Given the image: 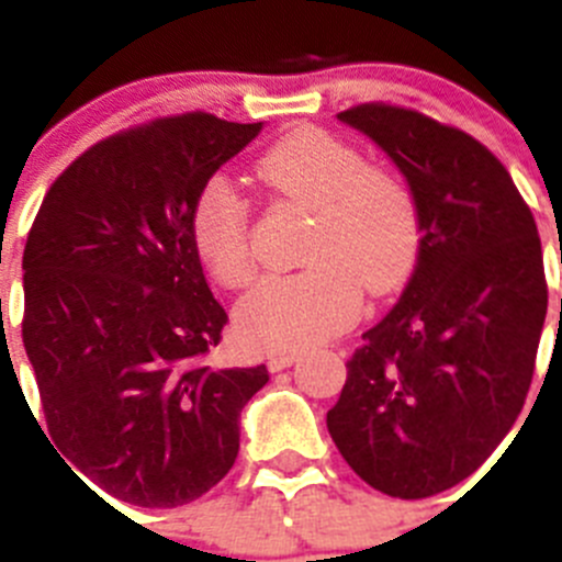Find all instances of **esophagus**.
Here are the masks:
<instances>
[{
	"label": "esophagus",
	"instance_id": "obj_1",
	"mask_svg": "<svg viewBox=\"0 0 562 562\" xmlns=\"http://www.w3.org/2000/svg\"><path fill=\"white\" fill-rule=\"evenodd\" d=\"M295 360H297L295 351H272V355L267 357V366H270V371H284L290 369Z\"/></svg>",
	"mask_w": 562,
	"mask_h": 562
}]
</instances>
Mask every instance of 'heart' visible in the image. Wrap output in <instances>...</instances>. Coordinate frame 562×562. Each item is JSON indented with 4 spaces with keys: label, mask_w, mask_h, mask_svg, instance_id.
<instances>
[{
    "label": "heart",
    "mask_w": 562,
    "mask_h": 562,
    "mask_svg": "<svg viewBox=\"0 0 562 562\" xmlns=\"http://www.w3.org/2000/svg\"><path fill=\"white\" fill-rule=\"evenodd\" d=\"M276 193L312 211L304 261L267 276L236 306L238 335L256 349L295 351L335 337L360 315L362 292L385 295L408 278L419 252V202L400 173L324 128L286 134L258 162ZM191 238L220 284L245 286L256 272L250 207L213 177L191 211Z\"/></svg>",
    "instance_id": "b5f03b06"
}]
</instances>
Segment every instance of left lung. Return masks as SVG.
Instances as JSON below:
<instances>
[{"label": "left lung", "instance_id": "1", "mask_svg": "<svg viewBox=\"0 0 562 562\" xmlns=\"http://www.w3.org/2000/svg\"><path fill=\"white\" fill-rule=\"evenodd\" d=\"M337 117L405 173L422 238L400 304L346 362L326 428L366 484L430 498L473 475L524 411L549 306L538 225L473 134L382 101Z\"/></svg>", "mask_w": 562, "mask_h": 562}]
</instances>
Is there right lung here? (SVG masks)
Wrapping results in <instances>:
<instances>
[{
	"instance_id": "right-lung-1",
	"label": "right lung",
	"mask_w": 562,
	"mask_h": 562,
	"mask_svg": "<svg viewBox=\"0 0 562 562\" xmlns=\"http://www.w3.org/2000/svg\"><path fill=\"white\" fill-rule=\"evenodd\" d=\"M258 132L186 112L109 134L58 173L27 233L22 340L47 434L126 504L171 509L220 484L270 380L207 362L227 312L191 238L200 188Z\"/></svg>"
}]
</instances>
